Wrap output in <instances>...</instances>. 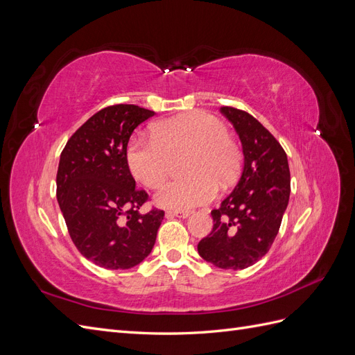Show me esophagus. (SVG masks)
<instances>
[{
  "mask_svg": "<svg viewBox=\"0 0 355 355\" xmlns=\"http://www.w3.org/2000/svg\"><path fill=\"white\" fill-rule=\"evenodd\" d=\"M166 216L167 218H173V216H176V218H188V216H191V211H188V210H170V211H167L166 213Z\"/></svg>",
  "mask_w": 355,
  "mask_h": 355,
  "instance_id": "1",
  "label": "esophagus"
}]
</instances>
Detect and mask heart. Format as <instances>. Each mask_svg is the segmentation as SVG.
<instances>
[{
    "mask_svg": "<svg viewBox=\"0 0 355 355\" xmlns=\"http://www.w3.org/2000/svg\"><path fill=\"white\" fill-rule=\"evenodd\" d=\"M189 153L185 173L161 188L155 202L171 210H191L210 202L218 184L230 187L240 170V151L228 128L213 115L194 111L170 118L155 127V139L135 136L125 159L132 175L148 188H158L167 178L171 158Z\"/></svg>",
    "mask_w": 355,
    "mask_h": 355,
    "instance_id": "b5f03b06",
    "label": "heart"
}]
</instances>
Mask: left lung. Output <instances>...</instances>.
I'll use <instances>...</instances> for the list:
<instances>
[{
    "label": "left lung",
    "instance_id": "8db88e82",
    "mask_svg": "<svg viewBox=\"0 0 355 355\" xmlns=\"http://www.w3.org/2000/svg\"><path fill=\"white\" fill-rule=\"evenodd\" d=\"M244 155L239 184L211 210L213 230L198 243L204 261L222 270H244L268 253L290 197L287 155L277 139L249 112L222 106Z\"/></svg>",
    "mask_w": 355,
    "mask_h": 355
}]
</instances>
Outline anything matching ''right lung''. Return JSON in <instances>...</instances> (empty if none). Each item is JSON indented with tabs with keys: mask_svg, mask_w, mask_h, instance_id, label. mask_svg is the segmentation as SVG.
Returning <instances> with one entry per match:
<instances>
[{
	"mask_svg": "<svg viewBox=\"0 0 355 355\" xmlns=\"http://www.w3.org/2000/svg\"><path fill=\"white\" fill-rule=\"evenodd\" d=\"M155 112L114 105L90 116L63 148L58 202L78 252L106 270H128L151 253L164 211L141 213L148 200L127 166L135 128Z\"/></svg>",
	"mask_w": 355,
	"mask_h": 355,
	"instance_id": "add662e5",
	"label": "right lung"
}]
</instances>
